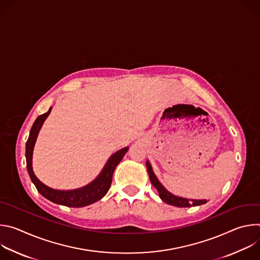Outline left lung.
Listing matches in <instances>:
<instances>
[{"instance_id": "1", "label": "left lung", "mask_w": 260, "mask_h": 260, "mask_svg": "<svg viewBox=\"0 0 260 260\" xmlns=\"http://www.w3.org/2000/svg\"><path fill=\"white\" fill-rule=\"evenodd\" d=\"M146 167H147V171H148V174H149V178H150V181H151L152 185L157 189L160 199L165 203L170 204L172 206L180 207V208H187V207H191V206H200V205H204V204L207 203V200H188V199H183V198H179V197H176V196L172 194L171 192H169L162 186L160 182L157 180L156 176L154 175V173L152 171V168H151L149 161H146Z\"/></svg>"}]
</instances>
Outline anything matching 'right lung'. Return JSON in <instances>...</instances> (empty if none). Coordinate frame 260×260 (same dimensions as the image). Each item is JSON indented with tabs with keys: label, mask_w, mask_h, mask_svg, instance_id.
<instances>
[{
	"label": "right lung",
	"mask_w": 260,
	"mask_h": 260,
	"mask_svg": "<svg viewBox=\"0 0 260 260\" xmlns=\"http://www.w3.org/2000/svg\"><path fill=\"white\" fill-rule=\"evenodd\" d=\"M50 111H51V108L47 111L46 113L38 116V118L35 120L25 145L26 168L32 183L35 184L37 190H38L44 198L58 205L72 207V208H80V207L88 206L94 202H98L103 197H105V194L108 192L111 186V183H112V176H113L114 170L123 158L124 154L128 150V148L127 147L123 148V149L117 151L116 153H114L112 156H111L107 165L105 166L104 170L100 174V176L93 182L86 185V186L80 189L68 190V191L52 189L46 186V185H44L38 178L35 176L31 168V156H32L35 142L43 122L49 115Z\"/></svg>",
	"instance_id": "obj_1"
}]
</instances>
